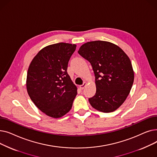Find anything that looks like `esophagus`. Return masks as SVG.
<instances>
[{
  "label": "esophagus",
  "mask_w": 157,
  "mask_h": 157,
  "mask_svg": "<svg viewBox=\"0 0 157 157\" xmlns=\"http://www.w3.org/2000/svg\"><path fill=\"white\" fill-rule=\"evenodd\" d=\"M86 85H87V83H86V82H85V83H84L83 85H80V86H79L80 89H81V90H83V89H84V88H85V87L86 86Z\"/></svg>",
  "instance_id": "34e87169"
}]
</instances>
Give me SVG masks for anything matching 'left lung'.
<instances>
[{
    "instance_id": "obj_1",
    "label": "left lung",
    "mask_w": 157,
    "mask_h": 157,
    "mask_svg": "<svg viewBox=\"0 0 157 157\" xmlns=\"http://www.w3.org/2000/svg\"><path fill=\"white\" fill-rule=\"evenodd\" d=\"M78 53L91 63L95 76V95L89 98L94 109L103 113L117 110L130 94L134 72L127 55L108 41L95 40L82 45Z\"/></svg>"
}]
</instances>
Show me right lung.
I'll return each instance as SVG.
<instances>
[{"label": "right lung", "mask_w": 157, "mask_h": 157, "mask_svg": "<svg viewBox=\"0 0 157 157\" xmlns=\"http://www.w3.org/2000/svg\"><path fill=\"white\" fill-rule=\"evenodd\" d=\"M76 44L48 45L34 57L27 71L26 86L32 102L47 116L59 118L71 109L77 86L67 74L68 62Z\"/></svg>", "instance_id": "right-lung-1"}]
</instances>
